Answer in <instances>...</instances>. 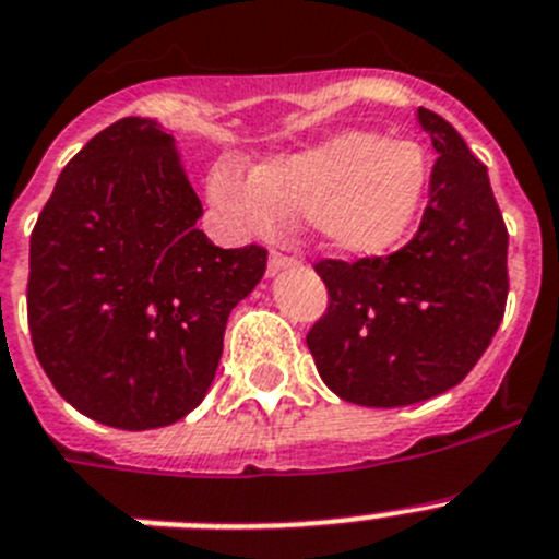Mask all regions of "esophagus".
<instances>
[{
	"label": "esophagus",
	"mask_w": 559,
	"mask_h": 559,
	"mask_svg": "<svg viewBox=\"0 0 559 559\" xmlns=\"http://www.w3.org/2000/svg\"><path fill=\"white\" fill-rule=\"evenodd\" d=\"M294 257H288V254H283V251H271V257H269V271L271 274H276V271H283V269H288V265H294Z\"/></svg>",
	"instance_id": "1"
}]
</instances>
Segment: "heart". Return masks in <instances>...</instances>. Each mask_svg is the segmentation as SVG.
<instances>
[{
	"label": "heart",
	"instance_id": "heart-1",
	"mask_svg": "<svg viewBox=\"0 0 559 559\" xmlns=\"http://www.w3.org/2000/svg\"><path fill=\"white\" fill-rule=\"evenodd\" d=\"M427 175L416 143L342 132L257 166L251 178L221 166L209 178V198L242 231L265 234L280 217H308L328 248L370 257L393 248L413 226Z\"/></svg>",
	"mask_w": 559,
	"mask_h": 559
}]
</instances>
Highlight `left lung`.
Here are the masks:
<instances>
[{"mask_svg": "<svg viewBox=\"0 0 559 559\" xmlns=\"http://www.w3.org/2000/svg\"><path fill=\"white\" fill-rule=\"evenodd\" d=\"M438 160L416 237L388 257L319 260L328 311L308 331L328 388L361 407H407L461 384L507 311L509 231L486 166L418 107Z\"/></svg>", "mask_w": 559, "mask_h": 559, "instance_id": "obj_1", "label": "left lung"}]
</instances>
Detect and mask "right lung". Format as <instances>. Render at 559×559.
<instances>
[{
    "label": "right lung",
    "mask_w": 559,
    "mask_h": 559,
    "mask_svg": "<svg viewBox=\"0 0 559 559\" xmlns=\"http://www.w3.org/2000/svg\"><path fill=\"white\" fill-rule=\"evenodd\" d=\"M200 214L175 138L146 118L90 138L41 209L27 276L33 350L93 421L166 427L212 388L228 313L269 251L214 246Z\"/></svg>",
    "instance_id": "obj_1"
}]
</instances>
